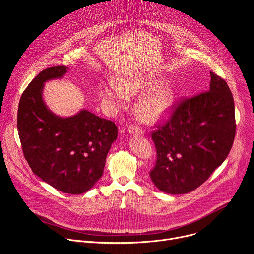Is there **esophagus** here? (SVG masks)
<instances>
[{
	"label": "esophagus",
	"mask_w": 254,
	"mask_h": 254,
	"mask_svg": "<svg viewBox=\"0 0 254 254\" xmlns=\"http://www.w3.org/2000/svg\"><path fill=\"white\" fill-rule=\"evenodd\" d=\"M128 132H129L130 134H142V133H143L141 128H139V127H134V126H130V127H128Z\"/></svg>",
	"instance_id": "1"
}]
</instances>
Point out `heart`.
Returning a JSON list of instances; mask_svg holds the SVG:
<instances>
[{"instance_id": "b5f03b06", "label": "heart", "mask_w": 254, "mask_h": 254, "mask_svg": "<svg viewBox=\"0 0 254 254\" xmlns=\"http://www.w3.org/2000/svg\"><path fill=\"white\" fill-rule=\"evenodd\" d=\"M155 85V82L149 80L120 81L119 87L113 83H104L100 86L98 95L104 106L115 111L122 106L124 95L127 97L136 96L141 91L154 88ZM174 100L175 93L171 86H157L137 100L136 115L143 122L155 123L169 113Z\"/></svg>"}]
</instances>
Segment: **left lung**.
Wrapping results in <instances>:
<instances>
[{"mask_svg": "<svg viewBox=\"0 0 254 254\" xmlns=\"http://www.w3.org/2000/svg\"><path fill=\"white\" fill-rule=\"evenodd\" d=\"M209 91L185 98L152 133L157 162L150 172L162 192L197 189L227 158L235 137L234 100L224 79L210 72Z\"/></svg>", "mask_w": 254, "mask_h": 254, "instance_id": "obj_1", "label": "left lung"}]
</instances>
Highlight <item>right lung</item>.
I'll list each match as a JSON object with an SVG mask.
<instances>
[{
    "mask_svg": "<svg viewBox=\"0 0 254 254\" xmlns=\"http://www.w3.org/2000/svg\"><path fill=\"white\" fill-rule=\"evenodd\" d=\"M66 66L47 68L23 92L17 127L24 157L33 173L53 188L78 195L90 190L103 173L118 127L87 110L62 118L43 100L44 83L61 78Z\"/></svg>",
    "mask_w": 254,
    "mask_h": 254,
    "instance_id": "1",
    "label": "right lung"
}]
</instances>
